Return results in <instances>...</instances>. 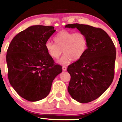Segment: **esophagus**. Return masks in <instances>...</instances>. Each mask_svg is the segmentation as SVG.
<instances>
[{
	"mask_svg": "<svg viewBox=\"0 0 122 122\" xmlns=\"http://www.w3.org/2000/svg\"><path fill=\"white\" fill-rule=\"evenodd\" d=\"M62 69H63V71H67V67H66V66H63Z\"/></svg>",
	"mask_w": 122,
	"mask_h": 122,
	"instance_id": "34e87169",
	"label": "esophagus"
}]
</instances>
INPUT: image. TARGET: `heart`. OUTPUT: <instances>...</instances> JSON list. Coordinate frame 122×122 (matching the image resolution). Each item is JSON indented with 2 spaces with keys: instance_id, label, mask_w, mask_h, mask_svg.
<instances>
[{
  "instance_id": "1",
  "label": "heart",
  "mask_w": 122,
  "mask_h": 122,
  "mask_svg": "<svg viewBox=\"0 0 122 122\" xmlns=\"http://www.w3.org/2000/svg\"><path fill=\"white\" fill-rule=\"evenodd\" d=\"M54 44L45 43L46 50L50 57L58 59L62 54L64 56L59 61L61 64H67L71 60L78 61L84 55L87 47V39L81 32H73L67 30L60 31L54 37Z\"/></svg>"
}]
</instances>
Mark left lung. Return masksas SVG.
<instances>
[{
  "label": "left lung",
  "instance_id": "8db88e82",
  "mask_svg": "<svg viewBox=\"0 0 122 122\" xmlns=\"http://www.w3.org/2000/svg\"><path fill=\"white\" fill-rule=\"evenodd\" d=\"M65 27L77 28L87 39V47L83 56L68 67L71 75L68 91L77 102H91L102 95L113 82L115 47L102 28L78 23L67 25Z\"/></svg>",
  "mask_w": 122,
  "mask_h": 122
}]
</instances>
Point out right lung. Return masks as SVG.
I'll return each mask as SVG.
<instances>
[{
    "label": "right lung",
    "instance_id": "right-lung-1",
    "mask_svg": "<svg viewBox=\"0 0 122 122\" xmlns=\"http://www.w3.org/2000/svg\"><path fill=\"white\" fill-rule=\"evenodd\" d=\"M55 32L53 26H32L17 34L9 45L6 59L9 83L29 102L46 97L53 80L62 72L45 46Z\"/></svg>",
    "mask_w": 122,
    "mask_h": 122
}]
</instances>
